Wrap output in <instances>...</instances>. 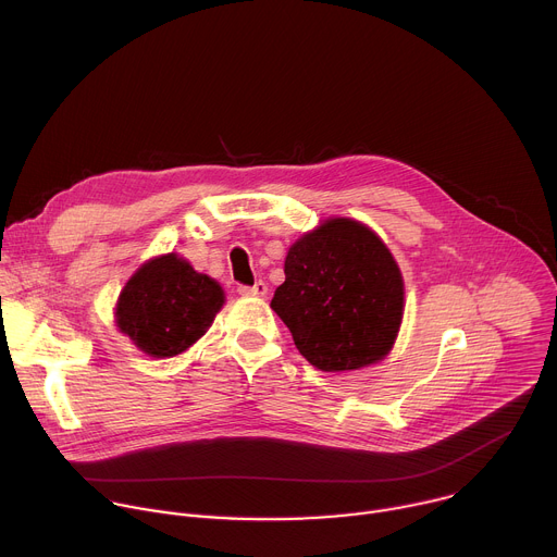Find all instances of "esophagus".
<instances>
[{"label":"esophagus","mask_w":557,"mask_h":557,"mask_svg":"<svg viewBox=\"0 0 557 557\" xmlns=\"http://www.w3.org/2000/svg\"><path fill=\"white\" fill-rule=\"evenodd\" d=\"M269 286L264 282H256L253 286H240L243 297H267Z\"/></svg>","instance_id":"1"}]
</instances>
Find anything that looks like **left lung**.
<instances>
[{
	"mask_svg": "<svg viewBox=\"0 0 557 557\" xmlns=\"http://www.w3.org/2000/svg\"><path fill=\"white\" fill-rule=\"evenodd\" d=\"M271 308L301 357L324 372L372 366L392 350L406 308L404 275L359 220L329 218L288 247Z\"/></svg>",
	"mask_w": 557,
	"mask_h": 557,
	"instance_id": "obj_1",
	"label": "left lung"
}]
</instances>
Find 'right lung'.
Returning <instances> with one entry per match:
<instances>
[{"label": "right lung", "mask_w": 557, "mask_h": 557, "mask_svg": "<svg viewBox=\"0 0 557 557\" xmlns=\"http://www.w3.org/2000/svg\"><path fill=\"white\" fill-rule=\"evenodd\" d=\"M224 306L222 286L198 273L178 253L143 262L125 282L116 306V329L151 359H170L191 348Z\"/></svg>", "instance_id": "1"}]
</instances>
